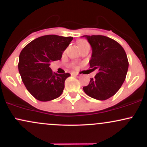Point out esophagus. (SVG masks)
<instances>
[{
	"instance_id": "esophagus-1",
	"label": "esophagus",
	"mask_w": 147,
	"mask_h": 147,
	"mask_svg": "<svg viewBox=\"0 0 147 147\" xmlns=\"http://www.w3.org/2000/svg\"><path fill=\"white\" fill-rule=\"evenodd\" d=\"M71 75H74V76H78V77H79V76H80L78 73H77V72H72Z\"/></svg>"
}]
</instances>
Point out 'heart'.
Wrapping results in <instances>:
<instances>
[{
    "label": "heart",
    "mask_w": 147,
    "mask_h": 147,
    "mask_svg": "<svg viewBox=\"0 0 147 147\" xmlns=\"http://www.w3.org/2000/svg\"><path fill=\"white\" fill-rule=\"evenodd\" d=\"M86 43H88L87 41H85V40H78L77 41V45H78L79 47H81L82 45L86 44Z\"/></svg>",
    "instance_id": "b5f03b06"
}]
</instances>
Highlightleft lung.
<instances>
[{
  "mask_svg": "<svg viewBox=\"0 0 147 147\" xmlns=\"http://www.w3.org/2000/svg\"><path fill=\"white\" fill-rule=\"evenodd\" d=\"M92 48L89 61L92 70H97L87 86L86 94L98 100L113 96L124 83L129 68L127 56L122 45L112 38L102 35H84Z\"/></svg>",
  "mask_w": 147,
  "mask_h": 147,
  "instance_id": "1",
  "label": "left lung"
}]
</instances>
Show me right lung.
Masks as SVG:
<instances>
[{
    "label": "right lung",
    "instance_id": "right-lung-1",
    "mask_svg": "<svg viewBox=\"0 0 147 147\" xmlns=\"http://www.w3.org/2000/svg\"><path fill=\"white\" fill-rule=\"evenodd\" d=\"M73 38L50 34L40 36L28 43L19 55L18 71L27 90L34 97L48 102L59 97L69 73H54L50 63L61 59Z\"/></svg>",
    "mask_w": 147,
    "mask_h": 147
}]
</instances>
